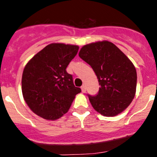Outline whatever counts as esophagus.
Listing matches in <instances>:
<instances>
[{"label":"esophagus","mask_w":157,"mask_h":157,"mask_svg":"<svg viewBox=\"0 0 157 157\" xmlns=\"http://www.w3.org/2000/svg\"><path fill=\"white\" fill-rule=\"evenodd\" d=\"M81 89H82V93H86V87L85 85L82 86Z\"/></svg>","instance_id":"1"}]
</instances>
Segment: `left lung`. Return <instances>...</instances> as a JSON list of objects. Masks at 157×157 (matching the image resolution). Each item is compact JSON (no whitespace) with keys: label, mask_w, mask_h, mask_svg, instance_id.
Returning a JSON list of instances; mask_svg holds the SVG:
<instances>
[{"label":"left lung","mask_w":157,"mask_h":157,"mask_svg":"<svg viewBox=\"0 0 157 157\" xmlns=\"http://www.w3.org/2000/svg\"><path fill=\"white\" fill-rule=\"evenodd\" d=\"M78 56L90 65L101 86L98 94H88L93 108L105 116H115L125 110L134 99L137 86L132 62L108 41L84 45Z\"/></svg>","instance_id":"8db88e82"}]
</instances>
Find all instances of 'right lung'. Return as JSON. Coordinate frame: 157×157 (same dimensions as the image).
Returning <instances> with one entry per match:
<instances>
[{"label": "right lung", "mask_w": 157, "mask_h": 157, "mask_svg": "<svg viewBox=\"0 0 157 157\" xmlns=\"http://www.w3.org/2000/svg\"><path fill=\"white\" fill-rule=\"evenodd\" d=\"M78 51L77 45L52 43L27 63L22 92L26 103L37 116L57 120L68 111L76 94L81 92L66 71Z\"/></svg>", "instance_id": "obj_1"}]
</instances>
